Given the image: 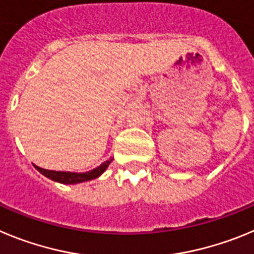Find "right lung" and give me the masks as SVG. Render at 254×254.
<instances>
[{
	"mask_svg": "<svg viewBox=\"0 0 254 254\" xmlns=\"http://www.w3.org/2000/svg\"><path fill=\"white\" fill-rule=\"evenodd\" d=\"M113 162V159L110 161H106L99 166L95 170L90 171V172H83V173H76V172H64V171H49L44 170V168H40V167L35 166L36 170L39 172L44 175L45 177L53 180V181L59 182V184H64V185H74L79 184V182L84 181H90V180H93V178H97L99 176H101L102 173L105 172L109 164Z\"/></svg>",
	"mask_w": 254,
	"mask_h": 254,
	"instance_id": "right-lung-1",
	"label": "right lung"
}]
</instances>
